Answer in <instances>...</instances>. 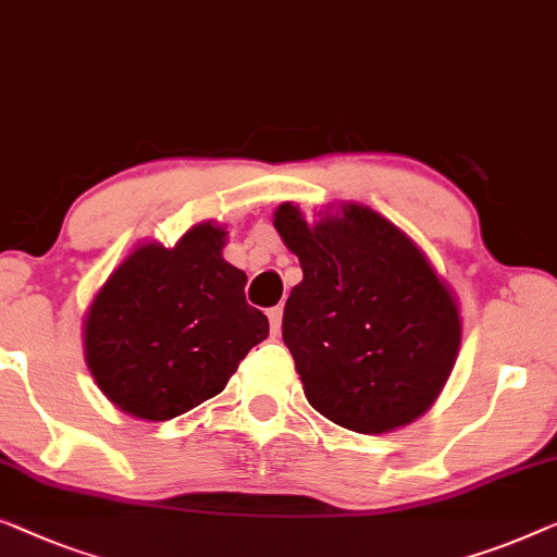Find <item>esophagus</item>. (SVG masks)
<instances>
[{"instance_id": "esophagus-1", "label": "esophagus", "mask_w": 557, "mask_h": 557, "mask_svg": "<svg viewBox=\"0 0 557 557\" xmlns=\"http://www.w3.org/2000/svg\"><path fill=\"white\" fill-rule=\"evenodd\" d=\"M281 319H284V309H281V306H273V309H269V324H271L273 336L281 332Z\"/></svg>"}]
</instances>
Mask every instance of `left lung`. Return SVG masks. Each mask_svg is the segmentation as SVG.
Here are the masks:
<instances>
[{
  "label": "left lung",
  "instance_id": "1",
  "mask_svg": "<svg viewBox=\"0 0 557 557\" xmlns=\"http://www.w3.org/2000/svg\"><path fill=\"white\" fill-rule=\"evenodd\" d=\"M273 225L304 271L281 332L309 405L361 434L426 412L453 372L462 326L424 253L354 203L317 225L284 203Z\"/></svg>",
  "mask_w": 557,
  "mask_h": 557
}]
</instances>
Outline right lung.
I'll return each mask as SVG.
<instances>
[{"instance_id": "1", "label": "right lung", "mask_w": 557, "mask_h": 557, "mask_svg": "<svg viewBox=\"0 0 557 557\" xmlns=\"http://www.w3.org/2000/svg\"><path fill=\"white\" fill-rule=\"evenodd\" d=\"M223 238L203 223L175 248L143 246L95 296L87 367L123 412L150 422L188 412L269 336V319L246 301V273L221 256Z\"/></svg>"}]
</instances>
